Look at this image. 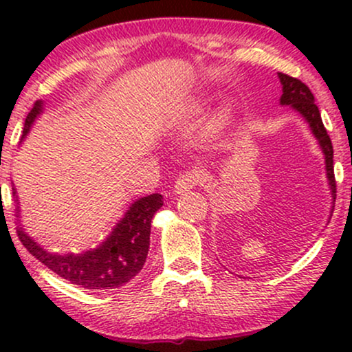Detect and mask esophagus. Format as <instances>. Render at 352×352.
I'll return each instance as SVG.
<instances>
[{"mask_svg":"<svg viewBox=\"0 0 352 352\" xmlns=\"http://www.w3.org/2000/svg\"><path fill=\"white\" fill-rule=\"evenodd\" d=\"M200 182H201V175L197 170L185 172L184 175H180L179 179L175 180V185H173V192L182 195V193H185V192H188V190L195 188L197 185L200 184Z\"/></svg>","mask_w":352,"mask_h":352,"instance_id":"34e87169","label":"esophagus"}]
</instances>
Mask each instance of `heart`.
Listing matches in <instances>:
<instances>
[{
  "label": "heart",
  "mask_w": 352,
  "mask_h": 352,
  "mask_svg": "<svg viewBox=\"0 0 352 352\" xmlns=\"http://www.w3.org/2000/svg\"><path fill=\"white\" fill-rule=\"evenodd\" d=\"M207 109V100L204 98H192L188 99L187 102L182 106L179 111V117L182 119H187V117H197L201 116ZM233 120V111L228 104H223L217 109L215 112L212 114V119H210V134L212 135H220L223 134L225 131L232 125Z\"/></svg>",
  "instance_id": "obj_1"
}]
</instances>
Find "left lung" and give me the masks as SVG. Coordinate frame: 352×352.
I'll return each mask as SVG.
<instances>
[{"instance_id": "obj_1", "label": "left lung", "mask_w": 352, "mask_h": 352, "mask_svg": "<svg viewBox=\"0 0 352 352\" xmlns=\"http://www.w3.org/2000/svg\"><path fill=\"white\" fill-rule=\"evenodd\" d=\"M278 79L281 82V98H280V106L293 109L294 112H298L300 117H302L306 125L309 127L311 134L321 148L322 155H324V167H326V179H328V185L331 190V215H333L334 210V200H336V180H334V167H333V144L326 132L324 125H322L321 114H319V109L314 104V96L311 94L309 87L306 84H302L301 80L289 78V76L281 74L278 72ZM329 215V220H331Z\"/></svg>"}]
</instances>
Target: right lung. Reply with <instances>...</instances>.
<instances>
[{"mask_svg": "<svg viewBox=\"0 0 352 352\" xmlns=\"http://www.w3.org/2000/svg\"><path fill=\"white\" fill-rule=\"evenodd\" d=\"M43 112L44 102L38 100L24 120L21 140L26 139L36 119ZM13 195L18 217V236L24 248L51 272L86 289H114L139 274L151 245L152 218L164 205V197L160 193L137 199L129 205L122 218L98 246L79 253H54L39 245L24 228L14 184Z\"/></svg>", "mask_w": 352, "mask_h": 352, "instance_id": "add662e5", "label": "right lung"}]
</instances>
